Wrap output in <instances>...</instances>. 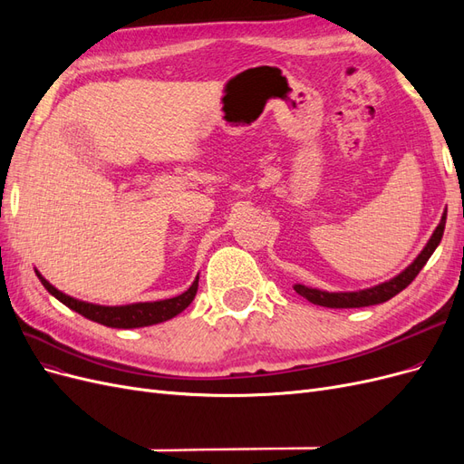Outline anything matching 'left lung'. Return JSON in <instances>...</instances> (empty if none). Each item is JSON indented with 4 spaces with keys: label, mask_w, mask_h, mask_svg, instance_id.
Masks as SVG:
<instances>
[{
    "label": "left lung",
    "mask_w": 464,
    "mask_h": 464,
    "mask_svg": "<svg viewBox=\"0 0 464 464\" xmlns=\"http://www.w3.org/2000/svg\"><path fill=\"white\" fill-rule=\"evenodd\" d=\"M445 220H447V208L443 210L440 224L435 227L428 244L424 246L422 251H420L418 257L409 266H406L404 271H401L397 276L385 280V283H382V285H375V286L356 290V292H327V290H319V288H310L305 285H294V290H296L300 296H304L307 302L323 305V307H366V305L383 304V302L391 300L392 296H397V294L409 286L416 278V275L422 271V266L428 263L435 247H438L441 242L443 230H445Z\"/></svg>",
    "instance_id": "obj_1"
}]
</instances>
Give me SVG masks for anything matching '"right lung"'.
<instances>
[{"instance_id": "right-lung-1", "label": "right lung", "mask_w": 464, "mask_h": 464, "mask_svg": "<svg viewBox=\"0 0 464 464\" xmlns=\"http://www.w3.org/2000/svg\"><path fill=\"white\" fill-rule=\"evenodd\" d=\"M34 273L40 278V283L44 285V288L52 294V296L58 298L63 305L69 307V310H73L94 323H101V325L114 327V329L149 327V325H157V323L172 319L178 314L184 312L186 307L193 302L195 294H198V286H199V275H198L191 283V286L174 298H166V300H159V302H137V304H128V305H101V304H91V302L77 300L73 296H67L65 292L52 286L36 269H34Z\"/></svg>"}]
</instances>
